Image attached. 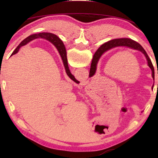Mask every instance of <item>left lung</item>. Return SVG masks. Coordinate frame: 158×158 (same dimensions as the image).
<instances>
[{
    "instance_id": "left-lung-1",
    "label": "left lung",
    "mask_w": 158,
    "mask_h": 158,
    "mask_svg": "<svg viewBox=\"0 0 158 158\" xmlns=\"http://www.w3.org/2000/svg\"><path fill=\"white\" fill-rule=\"evenodd\" d=\"M116 47H127L131 48V49L138 50L139 51V52H142L144 54V56H146L147 62H148V65L149 66V68L151 69L152 76H153V78L154 68H153V64H152L151 59H150L148 54H147L146 52L144 50L143 48L141 47V44H139L138 42L130 38H118V39L111 40L106 42V43L103 44L102 46L99 47V49L97 50V52H95L94 56H93L91 65H90V73L92 75L95 73L96 69H97V64L98 63L99 59H100V58L101 57V56L105 52H106V51H108L109 49H112V48H114ZM65 45H64L63 42H62V40H61V52L63 53L65 52Z\"/></svg>"
}]
</instances>
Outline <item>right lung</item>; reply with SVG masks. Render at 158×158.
Returning a JSON list of instances; mask_svg holds the SVG:
<instances>
[{
    "label": "right lung",
    "instance_id": "obj_1",
    "mask_svg": "<svg viewBox=\"0 0 158 158\" xmlns=\"http://www.w3.org/2000/svg\"><path fill=\"white\" fill-rule=\"evenodd\" d=\"M39 37H40V38H43V39H45V40H47L50 41L53 45H54L56 48L57 49V50L58 51V52H59L60 56H61V58H62L63 62V65H64V66H65L67 74H68V76L71 79L74 80V77L73 74H72V73H70V71H69V67H68V59H67L66 49H65V52H64L63 53L61 52V40H60L59 37L56 35H54V34L49 33H40L38 34L31 35L28 36V37H26V39L23 40L21 42L20 44L19 45V46L17 48H16L14 52H12V55H14V54H15V53H17L19 52V50L21 47H22V46H23V45L26 44L28 43V42H31V40H33L39 38Z\"/></svg>",
    "mask_w": 158,
    "mask_h": 158
}]
</instances>
